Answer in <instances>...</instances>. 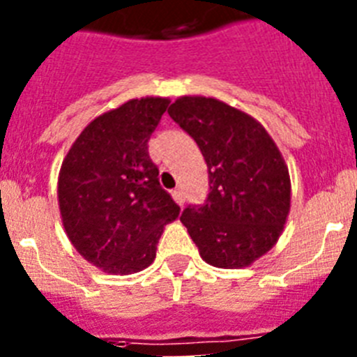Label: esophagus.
<instances>
[{
	"mask_svg": "<svg viewBox=\"0 0 357 357\" xmlns=\"http://www.w3.org/2000/svg\"><path fill=\"white\" fill-rule=\"evenodd\" d=\"M172 195H173V200H175L176 204H178V206H184L185 198H184V193H182L181 189H175V191H173Z\"/></svg>",
	"mask_w": 357,
	"mask_h": 357,
	"instance_id": "1",
	"label": "esophagus"
}]
</instances>
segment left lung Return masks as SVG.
<instances>
[{"label":"left lung","mask_w":357,"mask_h":357,"mask_svg":"<svg viewBox=\"0 0 357 357\" xmlns=\"http://www.w3.org/2000/svg\"><path fill=\"white\" fill-rule=\"evenodd\" d=\"M168 114L200 148L209 197L181 222L200 257L216 268H247L275 247L291 207L288 164L266 128L216 98L181 96Z\"/></svg>","instance_id":"8db88e82"}]
</instances>
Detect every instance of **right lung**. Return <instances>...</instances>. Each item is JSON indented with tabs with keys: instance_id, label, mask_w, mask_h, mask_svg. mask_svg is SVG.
Returning <instances> with one entry per match:
<instances>
[{
	"instance_id": "1",
	"label": "right lung",
	"mask_w": 357,
	"mask_h": 357,
	"mask_svg": "<svg viewBox=\"0 0 357 357\" xmlns=\"http://www.w3.org/2000/svg\"><path fill=\"white\" fill-rule=\"evenodd\" d=\"M169 98L144 96L107 110L80 132L62 160L56 197L78 254L109 275L150 266L164 225L181 207L159 184L148 139Z\"/></svg>"
}]
</instances>
